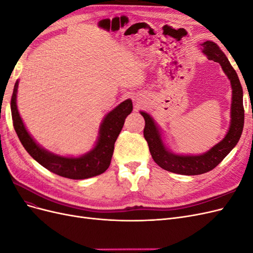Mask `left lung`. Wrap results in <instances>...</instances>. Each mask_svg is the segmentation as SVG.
<instances>
[{"label":"left lung","instance_id":"left-lung-1","mask_svg":"<svg viewBox=\"0 0 253 253\" xmlns=\"http://www.w3.org/2000/svg\"><path fill=\"white\" fill-rule=\"evenodd\" d=\"M202 49L209 60L220 64L231 83V122L225 138L202 155H176L166 148L162 139V134L153 118L149 114L140 112L145 121L143 136L148 142L153 159L164 170L176 174L200 175L213 170L239 142L244 127L243 88L236 72L225 53L214 42H204Z\"/></svg>","mask_w":253,"mask_h":253}]
</instances>
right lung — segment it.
I'll return each mask as SVG.
<instances>
[{
	"label": "right lung",
	"mask_w": 253,
	"mask_h": 253,
	"mask_svg": "<svg viewBox=\"0 0 253 253\" xmlns=\"http://www.w3.org/2000/svg\"><path fill=\"white\" fill-rule=\"evenodd\" d=\"M17 80L11 96V116L13 127L21 143L28 154L45 169L70 179H85L100 175L108 170L114 153V144L119 136L125 120L133 110L132 100L124 101L104 117L95 148L80 157H63L55 155L41 148L29 135L23 124L17 108Z\"/></svg>",
	"instance_id": "obj_1"
}]
</instances>
